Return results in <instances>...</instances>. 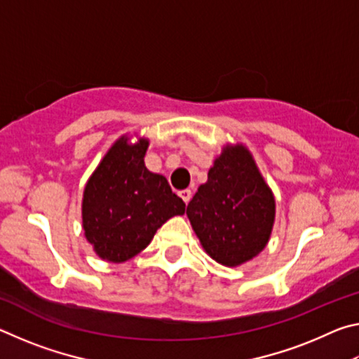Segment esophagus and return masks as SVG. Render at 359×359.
<instances>
[{"label":"esophagus","mask_w":359,"mask_h":359,"mask_svg":"<svg viewBox=\"0 0 359 359\" xmlns=\"http://www.w3.org/2000/svg\"><path fill=\"white\" fill-rule=\"evenodd\" d=\"M179 196L184 199L185 203H188V201H190V198H191V190H188V188H187V190H182V191H179Z\"/></svg>","instance_id":"34e87169"}]
</instances>
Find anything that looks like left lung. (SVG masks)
<instances>
[{"mask_svg": "<svg viewBox=\"0 0 359 359\" xmlns=\"http://www.w3.org/2000/svg\"><path fill=\"white\" fill-rule=\"evenodd\" d=\"M187 217L205 253L241 266L263 252L276 218V199L245 145H224Z\"/></svg>", "mask_w": 359, "mask_h": 359, "instance_id": "obj_1", "label": "left lung"}]
</instances>
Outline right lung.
<instances>
[{
  "mask_svg": "<svg viewBox=\"0 0 359 359\" xmlns=\"http://www.w3.org/2000/svg\"><path fill=\"white\" fill-rule=\"evenodd\" d=\"M149 139L114 142L85 185L82 226L100 258L112 263L136 257L169 218L185 214V203L166 177L150 172L144 156Z\"/></svg>",
  "mask_w": 359,
  "mask_h": 359,
  "instance_id": "add662e5",
  "label": "right lung"
}]
</instances>
